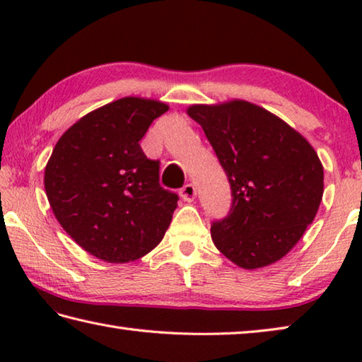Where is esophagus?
<instances>
[{
	"label": "esophagus",
	"mask_w": 362,
	"mask_h": 362,
	"mask_svg": "<svg viewBox=\"0 0 362 362\" xmlns=\"http://www.w3.org/2000/svg\"><path fill=\"white\" fill-rule=\"evenodd\" d=\"M180 196H182L183 201H187V203H192V201L194 199V196H196L194 185H192V183H187V185L180 189Z\"/></svg>",
	"instance_id": "obj_1"
}]
</instances>
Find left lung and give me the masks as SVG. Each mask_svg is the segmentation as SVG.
I'll return each mask as SVG.
<instances>
[{"mask_svg":"<svg viewBox=\"0 0 362 362\" xmlns=\"http://www.w3.org/2000/svg\"><path fill=\"white\" fill-rule=\"evenodd\" d=\"M228 177L233 204L211 236L226 259L257 269L283 259L313 222L324 193V169L313 146L279 116L247 100L194 103Z\"/></svg>","mask_w":362,"mask_h":362,"instance_id":"1","label":"left lung"}]
</instances>
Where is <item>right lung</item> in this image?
I'll return each instance as SVG.
<instances>
[{
    "label": "right lung",
    "instance_id": "add662e5",
    "mask_svg": "<svg viewBox=\"0 0 362 362\" xmlns=\"http://www.w3.org/2000/svg\"><path fill=\"white\" fill-rule=\"evenodd\" d=\"M168 110L161 100L122 97L79 118L54 146L45 169L49 206L97 259L137 260L169 228L179 198L159 185V164L139 144Z\"/></svg>",
    "mask_w": 362,
    "mask_h": 362
}]
</instances>
